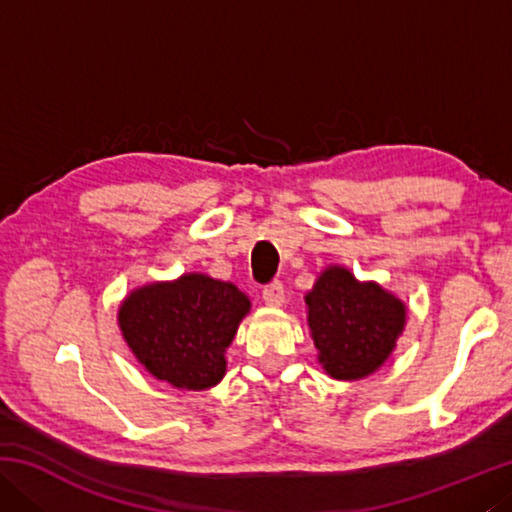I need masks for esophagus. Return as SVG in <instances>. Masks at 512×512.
I'll return each instance as SVG.
<instances>
[{"instance_id": "esophagus-1", "label": "esophagus", "mask_w": 512, "mask_h": 512, "mask_svg": "<svg viewBox=\"0 0 512 512\" xmlns=\"http://www.w3.org/2000/svg\"><path fill=\"white\" fill-rule=\"evenodd\" d=\"M262 298L268 307H280L284 305V287L280 280H273L262 289Z\"/></svg>"}]
</instances>
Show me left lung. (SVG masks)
Instances as JSON below:
<instances>
[{"label": "left lung", "mask_w": 512, "mask_h": 512, "mask_svg": "<svg viewBox=\"0 0 512 512\" xmlns=\"http://www.w3.org/2000/svg\"><path fill=\"white\" fill-rule=\"evenodd\" d=\"M305 300L318 361L336 379L375 372L406 323L400 300L372 282L359 284L339 266L327 268Z\"/></svg>", "instance_id": "obj_1"}]
</instances>
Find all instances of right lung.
I'll return each mask as SVG.
<instances>
[{"label":"right lung","mask_w":512,"mask_h":512,"mask_svg":"<svg viewBox=\"0 0 512 512\" xmlns=\"http://www.w3.org/2000/svg\"><path fill=\"white\" fill-rule=\"evenodd\" d=\"M248 309L235 284L192 273L133 291L119 309V327L153 377L203 391L225 375V348Z\"/></svg>","instance_id":"add662e5"}]
</instances>
